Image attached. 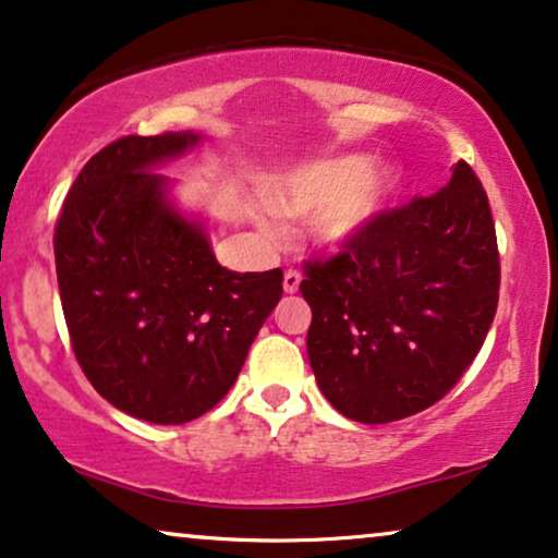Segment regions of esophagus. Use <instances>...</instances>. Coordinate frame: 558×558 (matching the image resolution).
I'll use <instances>...</instances> for the list:
<instances>
[{
  "mask_svg": "<svg viewBox=\"0 0 558 558\" xmlns=\"http://www.w3.org/2000/svg\"><path fill=\"white\" fill-rule=\"evenodd\" d=\"M300 281H302L300 271L287 269V271H284V292H287V294H294L296 289H300Z\"/></svg>",
  "mask_w": 558,
  "mask_h": 558,
  "instance_id": "34e87169",
  "label": "esophagus"
}]
</instances>
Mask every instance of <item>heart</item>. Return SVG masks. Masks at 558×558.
Returning <instances> with one entry per match:
<instances>
[{
    "mask_svg": "<svg viewBox=\"0 0 558 558\" xmlns=\"http://www.w3.org/2000/svg\"><path fill=\"white\" fill-rule=\"evenodd\" d=\"M401 174L391 162L371 165L368 155L315 159L281 174L269 193L281 218H310L307 235L319 251H345L363 239L399 190ZM258 228L277 235V223L258 216Z\"/></svg>",
    "mask_w": 558,
    "mask_h": 558,
    "instance_id": "heart-1",
    "label": "heart"
}]
</instances>
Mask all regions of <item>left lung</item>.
<instances>
[{
	"instance_id": "8db88e82",
	"label": "left lung",
	"mask_w": 558,
	"mask_h": 558,
	"mask_svg": "<svg viewBox=\"0 0 558 558\" xmlns=\"http://www.w3.org/2000/svg\"><path fill=\"white\" fill-rule=\"evenodd\" d=\"M304 274L307 355L325 399L361 424L418 414L475 361L498 310L485 190L457 162L445 187L384 213L361 241Z\"/></svg>"
}]
</instances>
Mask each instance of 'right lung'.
Returning <instances> with one entry per match:
<instances>
[{
    "label": "right lung",
    "instance_id": "add662e5",
    "mask_svg": "<svg viewBox=\"0 0 558 558\" xmlns=\"http://www.w3.org/2000/svg\"><path fill=\"white\" fill-rule=\"evenodd\" d=\"M203 134L124 136L83 167L56 226L60 302L75 357L111 407L185 424L239 378L281 300V269L218 264L208 220L159 172Z\"/></svg>",
    "mask_w": 558,
    "mask_h": 558
}]
</instances>
